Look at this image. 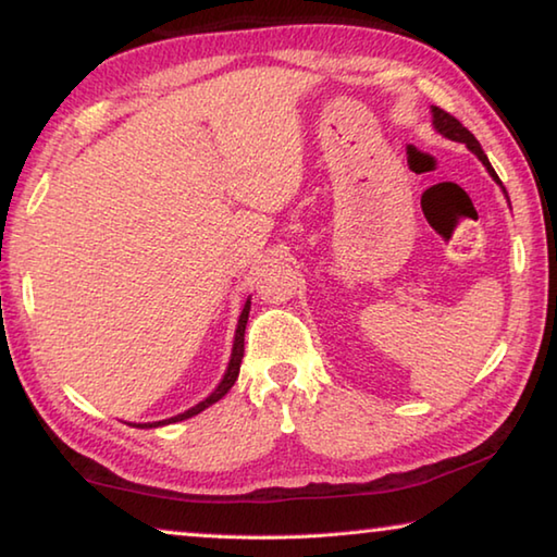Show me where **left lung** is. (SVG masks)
I'll return each mask as SVG.
<instances>
[{"label": "left lung", "mask_w": 557, "mask_h": 557, "mask_svg": "<svg viewBox=\"0 0 557 557\" xmlns=\"http://www.w3.org/2000/svg\"><path fill=\"white\" fill-rule=\"evenodd\" d=\"M432 125H435V129L440 132L442 137H447V139H451V143H461V145H467V149H471V152H474L476 157H479V162H482L484 166H486V172L492 174V178L494 182L502 186V178L496 176V172H494V166L488 164V159H486V154H484V149H482V145L476 143V137L471 135V132L461 125V122L457 120V117H451L449 112H445L442 108H435L432 106ZM504 188V186H502ZM504 194H506V188H504ZM508 199V196H506Z\"/></svg>", "instance_id": "1"}]
</instances>
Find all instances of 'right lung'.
Wrapping results in <instances>:
<instances>
[{
	"mask_svg": "<svg viewBox=\"0 0 557 557\" xmlns=\"http://www.w3.org/2000/svg\"><path fill=\"white\" fill-rule=\"evenodd\" d=\"M248 314H250V299L245 301L240 319H238V329H235V342H233V354H231V361H228V369H225L223 381L219 383V388H215L209 398L201 400L199 405H194V408H188L186 412H178L174 418L169 420H159V422H135L132 428H162V425H172V422H182L194 418V414H199L201 410L209 408V405L219 403L225 393L233 388V383L238 381V373H240V361H243V348H245V324H248Z\"/></svg>",
	"mask_w": 557,
	"mask_h": 557,
	"instance_id": "add662e5",
	"label": "right lung"
}]
</instances>
